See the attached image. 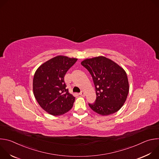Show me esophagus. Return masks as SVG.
<instances>
[{
  "label": "esophagus",
  "mask_w": 159,
  "mask_h": 159,
  "mask_svg": "<svg viewBox=\"0 0 159 159\" xmlns=\"http://www.w3.org/2000/svg\"><path fill=\"white\" fill-rule=\"evenodd\" d=\"M79 94H80L81 96H82V97H84V96H85V93L84 91H81V92L79 93Z\"/></svg>",
  "instance_id": "34e87169"
}]
</instances>
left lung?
Masks as SVG:
<instances>
[{
	"label": "left lung",
	"mask_w": 159,
	"mask_h": 159,
	"mask_svg": "<svg viewBox=\"0 0 159 159\" xmlns=\"http://www.w3.org/2000/svg\"><path fill=\"white\" fill-rule=\"evenodd\" d=\"M81 64L92 75L96 88V101L89 104V107L102 116L119 111L129 93L125 70L114 61L103 56L85 59Z\"/></svg>",
	"instance_id": "obj_1"
}]
</instances>
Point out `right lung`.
I'll list each match as a JSON object with an SVG mask.
<instances>
[{"mask_svg":"<svg viewBox=\"0 0 159 159\" xmlns=\"http://www.w3.org/2000/svg\"><path fill=\"white\" fill-rule=\"evenodd\" d=\"M77 58L58 55L41 65L33 81L34 96L41 107L53 116L70 111L75 97L66 89L64 76Z\"/></svg>","mask_w":159,"mask_h":159,"instance_id":"1","label":"right lung"}]
</instances>
